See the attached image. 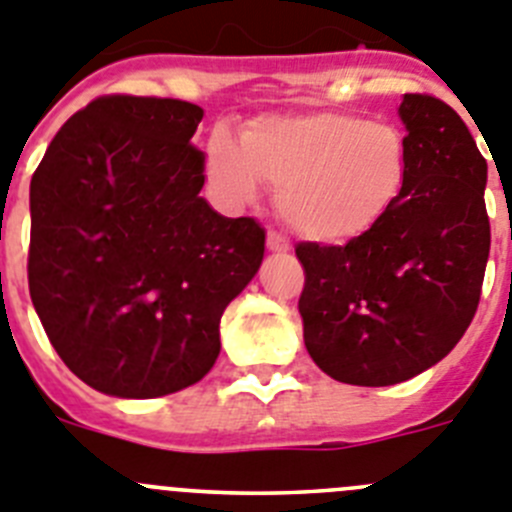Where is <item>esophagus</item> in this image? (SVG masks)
I'll return each mask as SVG.
<instances>
[{"label": "esophagus", "mask_w": 512, "mask_h": 512, "mask_svg": "<svg viewBox=\"0 0 512 512\" xmlns=\"http://www.w3.org/2000/svg\"><path fill=\"white\" fill-rule=\"evenodd\" d=\"M267 250L270 252H288L290 242L278 232H267Z\"/></svg>", "instance_id": "34e87169"}]
</instances>
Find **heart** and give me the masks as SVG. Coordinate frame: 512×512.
Masks as SVG:
<instances>
[{
    "instance_id": "b5f03b06",
    "label": "heart",
    "mask_w": 512,
    "mask_h": 512,
    "mask_svg": "<svg viewBox=\"0 0 512 512\" xmlns=\"http://www.w3.org/2000/svg\"><path fill=\"white\" fill-rule=\"evenodd\" d=\"M209 173L234 204L250 201L265 181L301 237L339 245L370 232L398 204L408 142L395 124L347 112L265 114L247 124L239 145L227 132L211 137Z\"/></svg>"
}]
</instances>
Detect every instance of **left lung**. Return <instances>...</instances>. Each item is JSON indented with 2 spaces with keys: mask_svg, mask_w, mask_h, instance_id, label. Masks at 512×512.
<instances>
[{
  "mask_svg": "<svg viewBox=\"0 0 512 512\" xmlns=\"http://www.w3.org/2000/svg\"><path fill=\"white\" fill-rule=\"evenodd\" d=\"M408 181L398 204L347 245L298 242V311L329 377L382 388L444 359L472 324L490 255L487 160L446 101L405 94Z\"/></svg>",
  "mask_w": 512,
  "mask_h": 512,
  "instance_id": "1",
  "label": "left lung"
}]
</instances>
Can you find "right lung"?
<instances>
[{
  "mask_svg": "<svg viewBox=\"0 0 512 512\" xmlns=\"http://www.w3.org/2000/svg\"><path fill=\"white\" fill-rule=\"evenodd\" d=\"M204 109L109 94L73 114L30 183L27 283L68 370L99 393L160 398L219 357V321L255 278L265 229L199 196Z\"/></svg>",
  "mask_w": 512,
  "mask_h": 512,
  "instance_id": "add662e5",
  "label": "right lung"
}]
</instances>
